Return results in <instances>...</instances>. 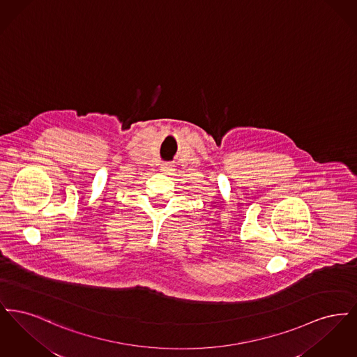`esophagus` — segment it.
Returning a JSON list of instances; mask_svg holds the SVG:
<instances>
[{
  "label": "esophagus",
  "instance_id": "34e87169",
  "mask_svg": "<svg viewBox=\"0 0 357 357\" xmlns=\"http://www.w3.org/2000/svg\"><path fill=\"white\" fill-rule=\"evenodd\" d=\"M160 171L163 174H170L171 171H172V166H171L170 163H162Z\"/></svg>",
  "mask_w": 357,
  "mask_h": 357
}]
</instances>
